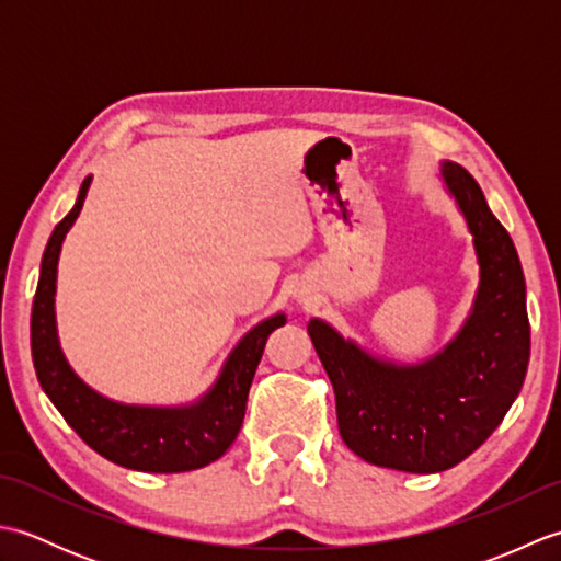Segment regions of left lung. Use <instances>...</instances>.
I'll return each mask as SVG.
<instances>
[{
  "mask_svg": "<svg viewBox=\"0 0 561 561\" xmlns=\"http://www.w3.org/2000/svg\"><path fill=\"white\" fill-rule=\"evenodd\" d=\"M440 178L472 233L480 287L444 350L420 364L371 356L313 318L308 335L335 388L340 436L378 468L440 472L478 450L518 398L530 359L526 277L478 181L444 161Z\"/></svg>",
  "mask_w": 561,
  "mask_h": 561,
  "instance_id": "8db88e82",
  "label": "left lung"
}]
</instances>
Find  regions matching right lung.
<instances>
[{"instance_id": "add662e5", "label": "right lung", "mask_w": 561, "mask_h": 561, "mask_svg": "<svg viewBox=\"0 0 561 561\" xmlns=\"http://www.w3.org/2000/svg\"><path fill=\"white\" fill-rule=\"evenodd\" d=\"M91 185V175L79 187V197L67 217L55 226L41 262V279L31 313V352L35 376L67 424L87 444L115 465L141 472H187L221 458L241 432L248 390L274 330L287 316L265 318L236 344L224 362L219 378L199 400L178 408L125 404L101 396L75 374L59 347L55 323L57 260L71 224L77 221Z\"/></svg>"}]
</instances>
